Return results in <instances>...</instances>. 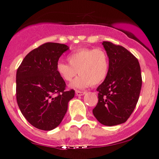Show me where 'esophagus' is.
<instances>
[{
	"label": "esophagus",
	"mask_w": 159,
	"mask_h": 159,
	"mask_svg": "<svg viewBox=\"0 0 159 159\" xmlns=\"http://www.w3.org/2000/svg\"><path fill=\"white\" fill-rule=\"evenodd\" d=\"M75 93H76V96H84V95L85 94V92H81V91L76 90L75 91Z\"/></svg>",
	"instance_id": "34e87169"
}]
</instances>
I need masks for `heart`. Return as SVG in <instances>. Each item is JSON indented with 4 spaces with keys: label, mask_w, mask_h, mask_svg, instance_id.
Listing matches in <instances>:
<instances>
[{
    "label": "heart",
    "mask_w": 159,
    "mask_h": 159,
    "mask_svg": "<svg viewBox=\"0 0 159 159\" xmlns=\"http://www.w3.org/2000/svg\"><path fill=\"white\" fill-rule=\"evenodd\" d=\"M68 63L59 62L56 69L65 81L69 82L80 75L70 84L72 88L84 89L90 84H99L108 73L109 59L102 48H82L75 51L67 57Z\"/></svg>",
    "instance_id": "heart-1"
}]
</instances>
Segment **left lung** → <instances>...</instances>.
I'll list each match as a JSON object with an SVG mask.
<instances>
[{
	"label": "left lung",
	"instance_id": "left-lung-1",
	"mask_svg": "<svg viewBox=\"0 0 159 159\" xmlns=\"http://www.w3.org/2000/svg\"><path fill=\"white\" fill-rule=\"evenodd\" d=\"M109 59L106 78L98 87V101L93 110L96 120L107 126L120 125L135 108L142 86L139 62L126 48L102 42Z\"/></svg>",
	"mask_w": 159,
	"mask_h": 159
}]
</instances>
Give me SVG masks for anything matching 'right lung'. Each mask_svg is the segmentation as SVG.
<instances>
[{"label": "right lung", "mask_w": 159, "mask_h": 159, "mask_svg": "<svg viewBox=\"0 0 159 159\" xmlns=\"http://www.w3.org/2000/svg\"><path fill=\"white\" fill-rule=\"evenodd\" d=\"M66 45L47 43L27 54L16 72V99L21 114L33 126L55 129L64 117L75 90L64 91V80L57 72Z\"/></svg>", "instance_id": "1"}]
</instances>
